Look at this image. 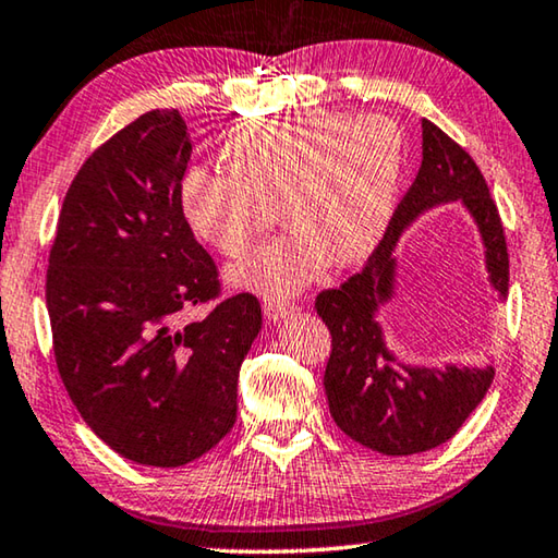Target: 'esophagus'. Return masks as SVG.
Instances as JSON below:
<instances>
[{
  "mask_svg": "<svg viewBox=\"0 0 558 558\" xmlns=\"http://www.w3.org/2000/svg\"><path fill=\"white\" fill-rule=\"evenodd\" d=\"M298 311L295 303H265L263 305V313L268 317L270 323H278V320H286Z\"/></svg>",
  "mask_w": 558,
  "mask_h": 558,
  "instance_id": "obj_1",
  "label": "esophagus"
}]
</instances>
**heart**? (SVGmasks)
Returning a JSON list of instances; mask_svg holds the SVG:
<instances>
[{"mask_svg": "<svg viewBox=\"0 0 558 558\" xmlns=\"http://www.w3.org/2000/svg\"><path fill=\"white\" fill-rule=\"evenodd\" d=\"M220 161L228 175L206 168L181 175L185 226L216 253L241 258L280 210L293 231L228 270V280L282 298L311 286L330 260L352 265L373 253L390 223L407 141L390 117L286 113L238 126Z\"/></svg>", "mask_w": 558, "mask_h": 558, "instance_id": "obj_1", "label": "heart"}]
</instances>
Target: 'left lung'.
Segmentation results:
<instances>
[{
	"instance_id": "left-lung-1",
	"label": "left lung",
	"mask_w": 558,
	"mask_h": 558,
	"mask_svg": "<svg viewBox=\"0 0 558 558\" xmlns=\"http://www.w3.org/2000/svg\"><path fill=\"white\" fill-rule=\"evenodd\" d=\"M454 201L466 208L482 235L489 286L499 300H507L509 253L497 203L472 156L427 119H422L420 173L385 238L365 268L315 300L317 315L332 335L323 379L332 420L362 447L387 457L427 452L452 439L494 379L492 365H404L387 348L377 317L397 293L395 247L402 233L429 208Z\"/></svg>"
}]
</instances>
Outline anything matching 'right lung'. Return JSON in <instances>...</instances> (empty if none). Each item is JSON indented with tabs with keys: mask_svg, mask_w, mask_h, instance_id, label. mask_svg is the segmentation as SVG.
Here are the masks:
<instances>
[{
	"mask_svg": "<svg viewBox=\"0 0 558 558\" xmlns=\"http://www.w3.org/2000/svg\"><path fill=\"white\" fill-rule=\"evenodd\" d=\"M191 138L175 109L146 111L86 158L61 206L47 307L57 367L84 422L146 466L189 464L231 432L258 298L220 293L179 210Z\"/></svg>",
	"mask_w": 558,
	"mask_h": 558,
	"instance_id": "obj_1",
	"label": "right lung"
}]
</instances>
